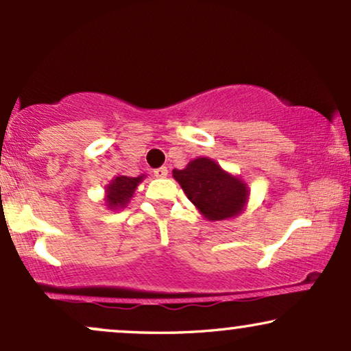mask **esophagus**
I'll use <instances>...</instances> for the list:
<instances>
[{"label": "esophagus", "mask_w": 351, "mask_h": 351, "mask_svg": "<svg viewBox=\"0 0 351 351\" xmlns=\"http://www.w3.org/2000/svg\"><path fill=\"white\" fill-rule=\"evenodd\" d=\"M153 175H155L156 178H165V176H168V168L167 167L156 168V170H153Z\"/></svg>", "instance_id": "esophagus-1"}]
</instances>
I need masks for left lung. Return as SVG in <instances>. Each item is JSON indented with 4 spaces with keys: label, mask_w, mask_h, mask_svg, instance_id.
<instances>
[{
    "label": "left lung",
    "mask_w": 351,
    "mask_h": 351,
    "mask_svg": "<svg viewBox=\"0 0 351 351\" xmlns=\"http://www.w3.org/2000/svg\"><path fill=\"white\" fill-rule=\"evenodd\" d=\"M173 176L186 193L188 199L209 221L234 217L247 201V186L236 176L228 175L216 162L196 158Z\"/></svg>",
    "instance_id": "obj_1"
}]
</instances>
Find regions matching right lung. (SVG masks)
Instances as JSON below:
<instances>
[{
  "mask_svg": "<svg viewBox=\"0 0 351 351\" xmlns=\"http://www.w3.org/2000/svg\"><path fill=\"white\" fill-rule=\"evenodd\" d=\"M143 180V176H117L107 186V206L110 209L123 208L134 196L136 184Z\"/></svg>",
  "mask_w": 351,
  "mask_h": 351,
  "instance_id": "1",
  "label": "right lung"
}]
</instances>
